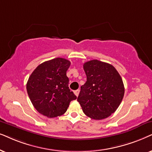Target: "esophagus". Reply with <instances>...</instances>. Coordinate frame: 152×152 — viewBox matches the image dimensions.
I'll return each mask as SVG.
<instances>
[{
  "mask_svg": "<svg viewBox=\"0 0 152 152\" xmlns=\"http://www.w3.org/2000/svg\"><path fill=\"white\" fill-rule=\"evenodd\" d=\"M79 92H80V90H76L74 91V94L76 96H78V94H79Z\"/></svg>",
  "mask_w": 152,
  "mask_h": 152,
  "instance_id": "1",
  "label": "esophagus"
}]
</instances>
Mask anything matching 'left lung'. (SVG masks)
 Returning a JSON list of instances; mask_svg holds the SVG:
<instances>
[{
    "label": "left lung",
    "mask_w": 152,
    "mask_h": 152,
    "mask_svg": "<svg viewBox=\"0 0 152 152\" xmlns=\"http://www.w3.org/2000/svg\"><path fill=\"white\" fill-rule=\"evenodd\" d=\"M87 81L80 87L77 101L87 116L106 118L115 112L124 94L120 75L112 64L97 60L85 62Z\"/></svg>",
    "instance_id": "1"
}]
</instances>
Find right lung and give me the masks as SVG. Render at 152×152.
Listing matches in <instances>:
<instances>
[{
  "label": "right lung",
  "instance_id": "obj_1",
  "mask_svg": "<svg viewBox=\"0 0 152 152\" xmlns=\"http://www.w3.org/2000/svg\"><path fill=\"white\" fill-rule=\"evenodd\" d=\"M70 61L56 58L40 64L30 76L27 92L35 108L40 114L53 118L63 115L69 105L76 99L69 88L66 71Z\"/></svg>",
  "mask_w": 152,
  "mask_h": 152
}]
</instances>
